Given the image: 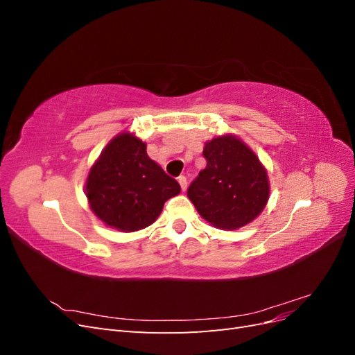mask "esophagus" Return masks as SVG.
I'll list each match as a JSON object with an SVG mask.
<instances>
[{"label": "esophagus", "mask_w": 355, "mask_h": 355, "mask_svg": "<svg viewBox=\"0 0 355 355\" xmlns=\"http://www.w3.org/2000/svg\"><path fill=\"white\" fill-rule=\"evenodd\" d=\"M178 182H179V185H180L182 191H185V189H187V187H188V180H187V178H185L184 175H180V176L178 178Z\"/></svg>", "instance_id": "1"}]
</instances>
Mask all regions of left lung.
<instances>
[{
    "mask_svg": "<svg viewBox=\"0 0 355 355\" xmlns=\"http://www.w3.org/2000/svg\"><path fill=\"white\" fill-rule=\"evenodd\" d=\"M207 164L188 188L201 218L220 230H239L257 218L270 198V182L259 158L237 136L206 142Z\"/></svg>",
    "mask_w": 355,
    "mask_h": 355,
    "instance_id": "1",
    "label": "left lung"
}]
</instances>
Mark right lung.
Masks as SVG:
<instances>
[{"label": "right lung", "instance_id": "add662e5", "mask_svg": "<svg viewBox=\"0 0 355 355\" xmlns=\"http://www.w3.org/2000/svg\"><path fill=\"white\" fill-rule=\"evenodd\" d=\"M179 192L178 180L148 157L146 144L132 133H120L105 146L85 182L93 213L123 232L154 223L164 202Z\"/></svg>", "mask_w": 355, "mask_h": 355}]
</instances>
